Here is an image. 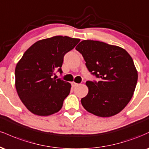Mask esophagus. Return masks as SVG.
<instances>
[{
  "instance_id": "esophagus-1",
  "label": "esophagus",
  "mask_w": 149,
  "mask_h": 149,
  "mask_svg": "<svg viewBox=\"0 0 149 149\" xmlns=\"http://www.w3.org/2000/svg\"><path fill=\"white\" fill-rule=\"evenodd\" d=\"M71 85H72V87H73V88H75V87L78 86V83H75V82H73V83H71Z\"/></svg>"
}]
</instances>
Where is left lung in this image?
I'll return each mask as SVG.
<instances>
[{
	"label": "left lung",
	"mask_w": 149,
	"mask_h": 149,
	"mask_svg": "<svg viewBox=\"0 0 149 149\" xmlns=\"http://www.w3.org/2000/svg\"><path fill=\"white\" fill-rule=\"evenodd\" d=\"M76 49L89 71L100 78L98 82H86L88 93L81 99L83 107L100 117L118 114L129 103L137 83L132 58L122 47L97 40H83Z\"/></svg>",
	"instance_id": "1"
}]
</instances>
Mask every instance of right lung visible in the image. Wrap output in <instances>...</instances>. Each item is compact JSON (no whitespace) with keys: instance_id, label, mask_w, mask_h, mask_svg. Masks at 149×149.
<instances>
[{"instance_id":"right-lung-1","label":"right lung","mask_w":149,"mask_h":149,"mask_svg":"<svg viewBox=\"0 0 149 149\" xmlns=\"http://www.w3.org/2000/svg\"><path fill=\"white\" fill-rule=\"evenodd\" d=\"M80 40L61 36L40 40L31 46L18 61L15 87L22 103L33 114L47 116L61 109L71 85L52 76L56 69L62 72L64 56Z\"/></svg>"}]
</instances>
